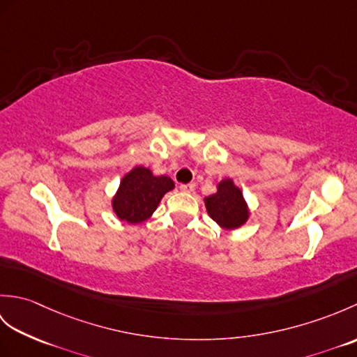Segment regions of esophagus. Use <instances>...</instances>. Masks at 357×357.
<instances>
[{"label":"esophagus","instance_id":"esophagus-1","mask_svg":"<svg viewBox=\"0 0 357 357\" xmlns=\"http://www.w3.org/2000/svg\"><path fill=\"white\" fill-rule=\"evenodd\" d=\"M179 188H181V190H183V192H185V193H192V192H195L196 185H195L193 183H190V184H181Z\"/></svg>","mask_w":357,"mask_h":357}]
</instances>
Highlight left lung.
Wrapping results in <instances>:
<instances>
[{
    "instance_id": "1",
    "label": "left lung",
    "mask_w": 357,
    "mask_h": 357,
    "mask_svg": "<svg viewBox=\"0 0 357 357\" xmlns=\"http://www.w3.org/2000/svg\"><path fill=\"white\" fill-rule=\"evenodd\" d=\"M208 216L224 230H236L250 218L248 204L231 178L216 184V192L204 198Z\"/></svg>"
}]
</instances>
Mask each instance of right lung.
Returning <instances> with one entry per match:
<instances>
[{"instance_id": "1", "label": "right lung", "mask_w": 357, "mask_h": 357, "mask_svg": "<svg viewBox=\"0 0 357 357\" xmlns=\"http://www.w3.org/2000/svg\"><path fill=\"white\" fill-rule=\"evenodd\" d=\"M173 188L174 183L170 176H156L147 167L136 165L121 179L112 198V210L119 221L141 224L151 218L164 195Z\"/></svg>"}]
</instances>
